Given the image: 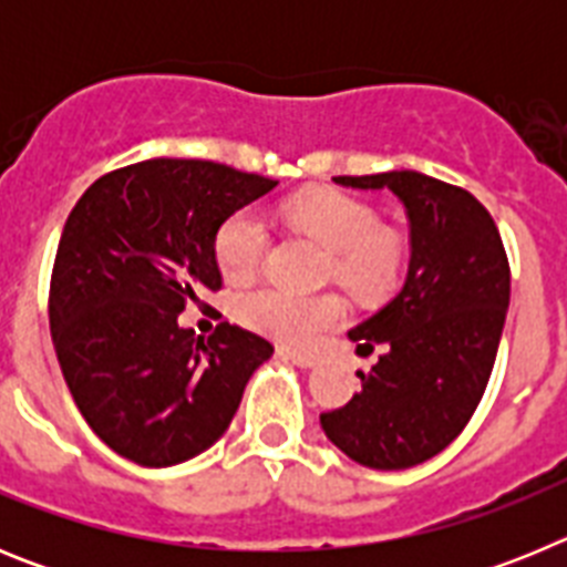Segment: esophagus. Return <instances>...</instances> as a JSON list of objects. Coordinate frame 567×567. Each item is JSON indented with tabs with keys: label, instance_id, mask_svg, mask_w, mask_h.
<instances>
[{
	"label": "esophagus",
	"instance_id": "esophagus-1",
	"mask_svg": "<svg viewBox=\"0 0 567 567\" xmlns=\"http://www.w3.org/2000/svg\"><path fill=\"white\" fill-rule=\"evenodd\" d=\"M278 354H280V358L292 360V363L300 365V369H309V365L318 363V358H315L312 352H298V349H287V346H280Z\"/></svg>",
	"mask_w": 567,
	"mask_h": 567
}]
</instances>
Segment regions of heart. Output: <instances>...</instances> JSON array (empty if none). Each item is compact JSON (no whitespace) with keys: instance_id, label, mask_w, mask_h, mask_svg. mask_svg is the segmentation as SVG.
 Returning <instances> with one entry per match:
<instances>
[{"instance_id":"1","label":"heart","mask_w":567,"mask_h":567,"mask_svg":"<svg viewBox=\"0 0 567 567\" xmlns=\"http://www.w3.org/2000/svg\"><path fill=\"white\" fill-rule=\"evenodd\" d=\"M295 229L329 249V278H338L358 298H383L403 272V240L380 227L369 204L334 189L303 193L287 204ZM269 247L267 224L249 209L229 215L215 233V260L229 284H244L264 264ZM235 315L244 327L280 343H309L343 320L338 295H292L284 289H255L240 295Z\"/></svg>"}]
</instances>
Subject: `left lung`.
<instances>
[{"label": "left lung", "instance_id": "1", "mask_svg": "<svg viewBox=\"0 0 567 567\" xmlns=\"http://www.w3.org/2000/svg\"><path fill=\"white\" fill-rule=\"evenodd\" d=\"M334 184L392 189L409 215L412 260L403 289L349 332L360 354L374 346L383 354L320 425L365 468H412L443 452L483 400L508 312V255L468 189L414 169L338 175Z\"/></svg>", "mask_w": 567, "mask_h": 567}]
</instances>
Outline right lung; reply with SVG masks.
Listing matches in <instances>:
<instances>
[{"label":"right lung","instance_id":"1","mask_svg":"<svg viewBox=\"0 0 567 567\" xmlns=\"http://www.w3.org/2000/svg\"><path fill=\"white\" fill-rule=\"evenodd\" d=\"M278 182L198 158H150L90 184L50 275V334L64 383L115 454L150 468L207 452L244 385L275 352L218 323L178 327L187 303L221 289L215 233Z\"/></svg>","mask_w":567,"mask_h":567}]
</instances>
